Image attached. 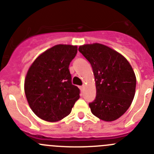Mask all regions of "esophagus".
I'll list each match as a JSON object with an SVG mask.
<instances>
[{"label": "esophagus", "instance_id": "1", "mask_svg": "<svg viewBox=\"0 0 154 154\" xmlns=\"http://www.w3.org/2000/svg\"><path fill=\"white\" fill-rule=\"evenodd\" d=\"M84 89H85V85H82V86H81V90L82 91H83L84 90Z\"/></svg>", "mask_w": 154, "mask_h": 154}]
</instances>
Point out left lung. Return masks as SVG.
<instances>
[{"instance_id":"obj_1","label":"left lung","mask_w":154,"mask_h":154,"mask_svg":"<svg viewBox=\"0 0 154 154\" xmlns=\"http://www.w3.org/2000/svg\"><path fill=\"white\" fill-rule=\"evenodd\" d=\"M79 51L93 70L96 97L89 103L91 112L106 122L119 119L135 96L137 78L130 62L120 53L99 43L80 45Z\"/></svg>"}]
</instances>
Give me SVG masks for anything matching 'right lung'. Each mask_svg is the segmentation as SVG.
I'll list each match as a JSON object with an SVG mask.
<instances>
[{"instance_id": "add662e5", "label": "right lung", "mask_w": 154, "mask_h": 154, "mask_svg": "<svg viewBox=\"0 0 154 154\" xmlns=\"http://www.w3.org/2000/svg\"><path fill=\"white\" fill-rule=\"evenodd\" d=\"M77 50V45H56L39 55L28 69L24 93L30 108L40 119L61 120L79 99V89L71 82L69 69Z\"/></svg>"}]
</instances>
